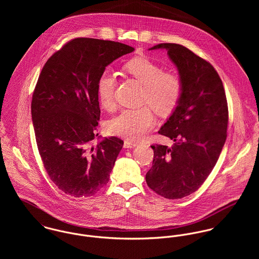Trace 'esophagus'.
Instances as JSON below:
<instances>
[{
	"mask_svg": "<svg viewBox=\"0 0 259 259\" xmlns=\"http://www.w3.org/2000/svg\"><path fill=\"white\" fill-rule=\"evenodd\" d=\"M137 146H138L137 143H134V142H131V141H124V143H123L124 148H136Z\"/></svg>",
	"mask_w": 259,
	"mask_h": 259,
	"instance_id": "1",
	"label": "esophagus"
}]
</instances>
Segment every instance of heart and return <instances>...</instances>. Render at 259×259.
<instances>
[{"label": "heart", "mask_w": 259, "mask_h": 259, "mask_svg": "<svg viewBox=\"0 0 259 259\" xmlns=\"http://www.w3.org/2000/svg\"><path fill=\"white\" fill-rule=\"evenodd\" d=\"M123 69L140 81L143 87L142 102L148 104L160 116H167L177 109L183 94V84L178 75L161 73V69L146 57L127 62ZM116 76L110 70L104 71L98 79L97 92L100 104L106 111L114 108ZM154 116L148 106L125 109L108 123L109 133L138 141L144 138L154 125Z\"/></svg>", "instance_id": "obj_1"}]
</instances>
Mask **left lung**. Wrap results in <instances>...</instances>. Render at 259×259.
<instances>
[{"label":"left lung","instance_id":"1","mask_svg":"<svg viewBox=\"0 0 259 259\" xmlns=\"http://www.w3.org/2000/svg\"><path fill=\"white\" fill-rule=\"evenodd\" d=\"M178 68L183 94L177 109L158 131L175 142L153 149L146 176L149 188L168 198L196 191L213 169L226 140L228 109L222 79L214 68L178 44H158Z\"/></svg>","mask_w":259,"mask_h":259}]
</instances>
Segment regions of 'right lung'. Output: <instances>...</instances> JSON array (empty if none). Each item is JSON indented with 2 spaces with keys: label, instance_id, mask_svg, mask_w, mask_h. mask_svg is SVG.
Here are the masks:
<instances>
[{
  "label": "right lung",
  "instance_id": "add662e5",
  "mask_svg": "<svg viewBox=\"0 0 259 259\" xmlns=\"http://www.w3.org/2000/svg\"><path fill=\"white\" fill-rule=\"evenodd\" d=\"M127 45L90 37L67 42L45 64L32 99L37 149L52 182L74 197L91 196L110 181L123 142L99 139L98 79Z\"/></svg>",
  "mask_w": 259,
  "mask_h": 259
}]
</instances>
